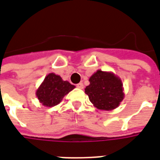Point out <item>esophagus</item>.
<instances>
[{
    "instance_id": "1",
    "label": "esophagus",
    "mask_w": 160,
    "mask_h": 160,
    "mask_svg": "<svg viewBox=\"0 0 160 160\" xmlns=\"http://www.w3.org/2000/svg\"><path fill=\"white\" fill-rule=\"evenodd\" d=\"M77 87H78V88H80V89H83V88H84V85L82 83L77 84Z\"/></svg>"
}]
</instances>
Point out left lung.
<instances>
[{"mask_svg":"<svg viewBox=\"0 0 160 160\" xmlns=\"http://www.w3.org/2000/svg\"><path fill=\"white\" fill-rule=\"evenodd\" d=\"M89 82L85 92L98 110L112 111L123 100L122 81L114 73L98 69L89 78Z\"/></svg>","mask_w":160,"mask_h":160,"instance_id":"left-lung-1","label":"left lung"}]
</instances>
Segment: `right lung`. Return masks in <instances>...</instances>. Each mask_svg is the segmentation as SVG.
I'll return each mask as SVG.
<instances>
[{"label": "right lung", "instance_id": "add662e5", "mask_svg": "<svg viewBox=\"0 0 160 160\" xmlns=\"http://www.w3.org/2000/svg\"><path fill=\"white\" fill-rule=\"evenodd\" d=\"M75 87L56 73H50L44 78L36 91V96L40 103L46 107H53L60 104L65 95Z\"/></svg>", "mask_w": 160, "mask_h": 160}]
</instances>
